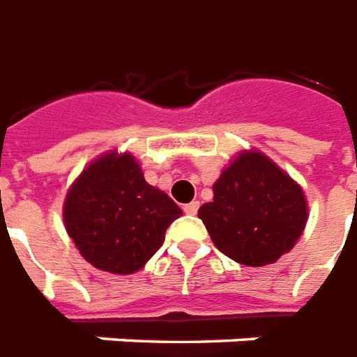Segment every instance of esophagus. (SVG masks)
Wrapping results in <instances>:
<instances>
[{"label": "esophagus", "mask_w": 357, "mask_h": 357, "mask_svg": "<svg viewBox=\"0 0 357 357\" xmlns=\"http://www.w3.org/2000/svg\"><path fill=\"white\" fill-rule=\"evenodd\" d=\"M198 207H199L198 202H190V204H186L183 209H184V213H186V215H196V213H198Z\"/></svg>", "instance_id": "esophagus-1"}]
</instances>
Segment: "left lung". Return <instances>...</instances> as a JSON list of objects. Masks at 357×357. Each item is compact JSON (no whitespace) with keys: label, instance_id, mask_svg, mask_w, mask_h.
I'll use <instances>...</instances> for the list:
<instances>
[{"label":"left lung","instance_id":"obj_1","mask_svg":"<svg viewBox=\"0 0 357 357\" xmlns=\"http://www.w3.org/2000/svg\"><path fill=\"white\" fill-rule=\"evenodd\" d=\"M227 257L264 267L292 250L307 221L302 188L259 151H244L213 184V202L198 209Z\"/></svg>","mask_w":357,"mask_h":357}]
</instances>
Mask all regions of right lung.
I'll return each instance as SVG.
<instances>
[{"mask_svg": "<svg viewBox=\"0 0 357 357\" xmlns=\"http://www.w3.org/2000/svg\"><path fill=\"white\" fill-rule=\"evenodd\" d=\"M183 215L165 192L144 181L130 153H107L86 167L65 199V227L88 264L130 275L158 252Z\"/></svg>", "mask_w": 357, "mask_h": 357, "instance_id": "right-lung-1", "label": "right lung"}]
</instances>
